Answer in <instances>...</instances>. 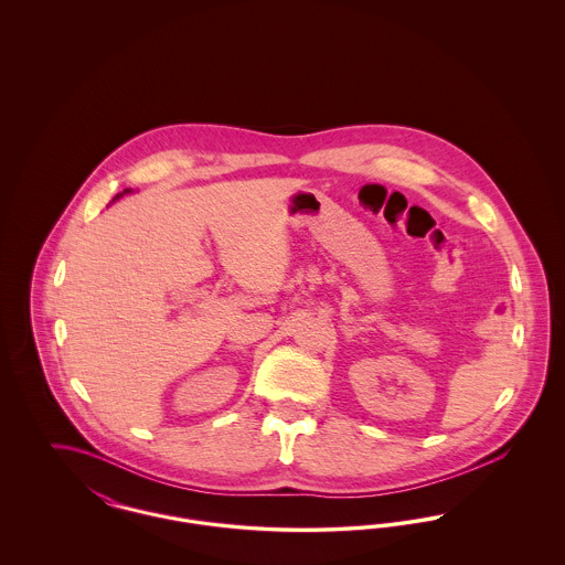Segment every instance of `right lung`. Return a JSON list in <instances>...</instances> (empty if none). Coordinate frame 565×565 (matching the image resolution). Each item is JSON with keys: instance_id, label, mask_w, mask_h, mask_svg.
I'll return each instance as SVG.
<instances>
[{"instance_id": "add662e5", "label": "right lung", "mask_w": 565, "mask_h": 565, "mask_svg": "<svg viewBox=\"0 0 565 565\" xmlns=\"http://www.w3.org/2000/svg\"><path fill=\"white\" fill-rule=\"evenodd\" d=\"M127 192H131V189L122 190L120 194H116V196H114V201H116V199H120V196H122V194H127ZM114 201H111V203H114Z\"/></svg>"}]
</instances>
